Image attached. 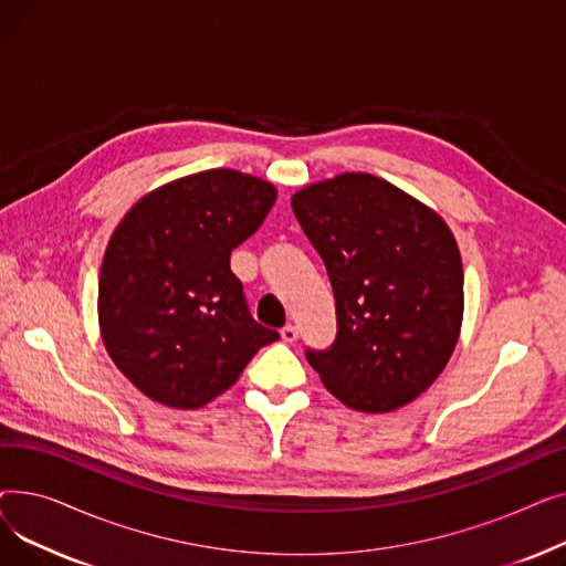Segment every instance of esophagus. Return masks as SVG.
Listing matches in <instances>:
<instances>
[{
  "instance_id": "1",
  "label": "esophagus",
  "mask_w": 566,
  "mask_h": 566,
  "mask_svg": "<svg viewBox=\"0 0 566 566\" xmlns=\"http://www.w3.org/2000/svg\"><path fill=\"white\" fill-rule=\"evenodd\" d=\"M282 339L286 342V344H293L295 339H298V328H295V325H284L282 328Z\"/></svg>"
}]
</instances>
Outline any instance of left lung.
<instances>
[{
  "mask_svg": "<svg viewBox=\"0 0 566 566\" xmlns=\"http://www.w3.org/2000/svg\"><path fill=\"white\" fill-rule=\"evenodd\" d=\"M335 293L337 337L305 348L342 403L390 412L440 376L463 318V265L431 208L371 174H342L291 199Z\"/></svg>",
  "mask_w": 566,
  "mask_h": 566,
  "instance_id": "left-lung-1",
  "label": "left lung"
}]
</instances>
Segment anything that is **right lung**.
<instances>
[{
	"label": "right lung",
	"mask_w": 566,
	"mask_h": 566,
	"mask_svg": "<svg viewBox=\"0 0 566 566\" xmlns=\"http://www.w3.org/2000/svg\"><path fill=\"white\" fill-rule=\"evenodd\" d=\"M275 197L261 178L208 169L146 195L112 233L98 280L101 333L146 397L199 408L280 339L254 321L229 265Z\"/></svg>",
	"instance_id": "obj_1"
}]
</instances>
